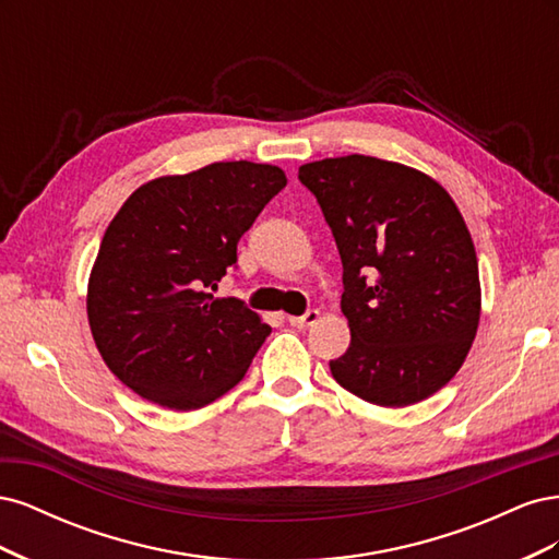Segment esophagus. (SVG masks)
Segmentation results:
<instances>
[{
	"mask_svg": "<svg viewBox=\"0 0 559 559\" xmlns=\"http://www.w3.org/2000/svg\"><path fill=\"white\" fill-rule=\"evenodd\" d=\"M319 317H321L319 310H308L306 314H300V317H289V324L296 326V329H306V326L317 324Z\"/></svg>",
	"mask_w": 559,
	"mask_h": 559,
	"instance_id": "34e87169",
	"label": "esophagus"
}]
</instances>
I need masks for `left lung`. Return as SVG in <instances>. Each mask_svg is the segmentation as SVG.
<instances>
[{
	"label": "left lung",
	"instance_id": "1",
	"mask_svg": "<svg viewBox=\"0 0 559 559\" xmlns=\"http://www.w3.org/2000/svg\"><path fill=\"white\" fill-rule=\"evenodd\" d=\"M343 261L352 341L335 382L382 408L429 399L462 368L480 321L478 259L441 183L373 156L298 167Z\"/></svg>",
	"mask_w": 559,
	"mask_h": 559
}]
</instances>
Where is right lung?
Wrapping results in <instances>:
<instances>
[{
    "instance_id": "add662e5",
    "label": "right lung",
    "mask_w": 559,
    "mask_h": 559,
    "mask_svg": "<svg viewBox=\"0 0 559 559\" xmlns=\"http://www.w3.org/2000/svg\"><path fill=\"white\" fill-rule=\"evenodd\" d=\"M286 186L277 165L230 160L142 183L116 212L88 280V324L111 373L170 411L238 384L270 326L214 298L238 242Z\"/></svg>"
}]
</instances>
